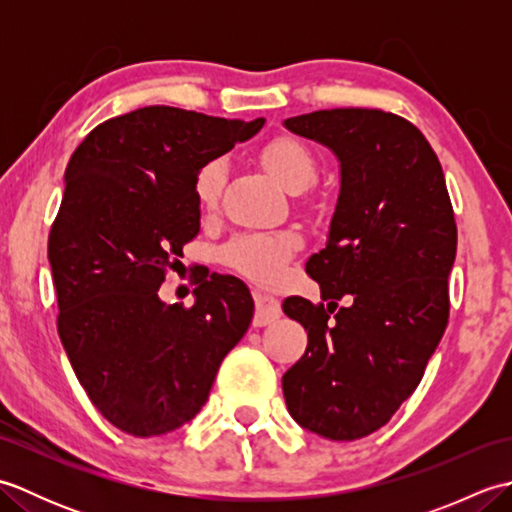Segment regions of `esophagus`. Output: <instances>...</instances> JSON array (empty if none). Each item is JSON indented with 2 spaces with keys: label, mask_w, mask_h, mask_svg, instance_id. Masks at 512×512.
<instances>
[{
  "label": "esophagus",
  "mask_w": 512,
  "mask_h": 512,
  "mask_svg": "<svg viewBox=\"0 0 512 512\" xmlns=\"http://www.w3.org/2000/svg\"><path fill=\"white\" fill-rule=\"evenodd\" d=\"M281 317V306L275 297L264 295V292H255V328H262V325L273 323Z\"/></svg>",
  "instance_id": "obj_1"
}]
</instances>
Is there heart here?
Listing matches in <instances>:
<instances>
[{
    "label": "heart",
    "instance_id": "heart-1",
    "mask_svg": "<svg viewBox=\"0 0 512 512\" xmlns=\"http://www.w3.org/2000/svg\"><path fill=\"white\" fill-rule=\"evenodd\" d=\"M266 171L288 191H301L317 173V158L303 140L295 136H275L259 149ZM226 178L222 158L204 162L195 176V200L202 211H213L220 202ZM297 248L292 233H244L233 237L222 250L224 262L239 275L262 286H275L286 277L288 259Z\"/></svg>",
    "mask_w": 512,
    "mask_h": 512
}]
</instances>
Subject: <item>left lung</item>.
Masks as SVG:
<instances>
[{"instance_id": "left-lung-1", "label": "left lung", "mask_w": 512, "mask_h": 512, "mask_svg": "<svg viewBox=\"0 0 512 512\" xmlns=\"http://www.w3.org/2000/svg\"><path fill=\"white\" fill-rule=\"evenodd\" d=\"M284 125L341 162L328 242L306 264L328 306L284 301L308 332L284 398L303 429L358 440L416 391L447 330L458 226L436 151L402 116L339 107ZM343 296L351 306L336 311Z\"/></svg>"}]
</instances>
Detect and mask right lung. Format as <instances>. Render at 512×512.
I'll return each instance as SVG.
<instances>
[{"label":"right lung","mask_w":512,"mask_h":512,"mask_svg":"<svg viewBox=\"0 0 512 512\" xmlns=\"http://www.w3.org/2000/svg\"><path fill=\"white\" fill-rule=\"evenodd\" d=\"M264 123L149 105L94 127L68 162L48 237L57 328L92 405L129 436L195 418L253 321V297L231 275L200 279L191 308L158 290L200 233V167Z\"/></svg>","instance_id":"right-lung-1"}]
</instances>
